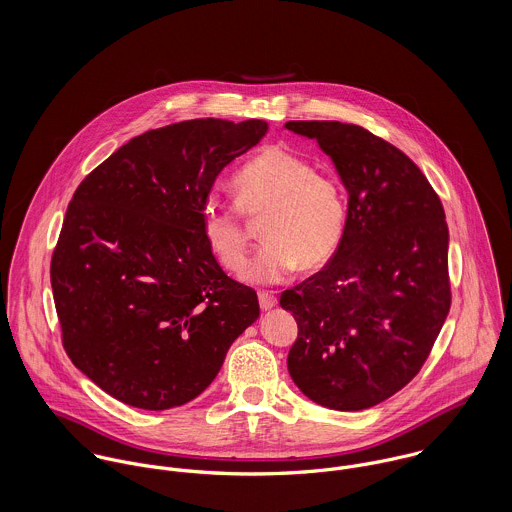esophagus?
Returning <instances> with one entry per match:
<instances>
[{
    "label": "esophagus",
    "mask_w": 512,
    "mask_h": 512,
    "mask_svg": "<svg viewBox=\"0 0 512 512\" xmlns=\"http://www.w3.org/2000/svg\"><path fill=\"white\" fill-rule=\"evenodd\" d=\"M258 301H260V307L262 311H270L272 307L278 305V299L274 293L260 292L258 293Z\"/></svg>",
    "instance_id": "esophagus-1"
}]
</instances>
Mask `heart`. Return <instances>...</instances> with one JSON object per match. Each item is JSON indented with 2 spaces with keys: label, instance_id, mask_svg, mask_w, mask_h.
Segmentation results:
<instances>
[{
  "label": "heart",
  "instance_id": "heart-1",
  "mask_svg": "<svg viewBox=\"0 0 512 512\" xmlns=\"http://www.w3.org/2000/svg\"><path fill=\"white\" fill-rule=\"evenodd\" d=\"M234 205L209 201L203 209V236L228 270L246 262L252 230L262 222L266 240L244 278L252 284H280L301 266L319 270L339 250L349 222V201L341 179L282 146L262 147L232 179Z\"/></svg>",
  "mask_w": 512,
  "mask_h": 512
}]
</instances>
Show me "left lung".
Wrapping results in <instances>:
<instances>
[{
    "label": "left lung",
    "mask_w": 512,
    "mask_h": 512,
    "mask_svg": "<svg viewBox=\"0 0 512 512\" xmlns=\"http://www.w3.org/2000/svg\"><path fill=\"white\" fill-rule=\"evenodd\" d=\"M286 128L317 140L349 193L337 254L280 297L299 329L288 370L315 404L366 410L420 372L445 323V213L420 167L365 128L317 120Z\"/></svg>",
    "instance_id": "obj_1"
}]
</instances>
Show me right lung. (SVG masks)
Instances as JSON below:
<instances>
[{
  "label": "right lung",
  "instance_id": "1",
  "mask_svg": "<svg viewBox=\"0 0 512 512\" xmlns=\"http://www.w3.org/2000/svg\"><path fill=\"white\" fill-rule=\"evenodd\" d=\"M264 120L199 118L149 130L74 191L51 260L73 365L112 398L169 410L197 398L260 317L203 236L220 171L256 146Z\"/></svg>",
  "mask_w": 512,
  "mask_h": 512
}]
</instances>
